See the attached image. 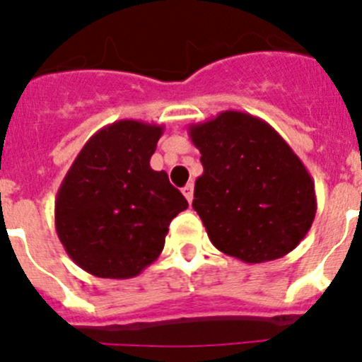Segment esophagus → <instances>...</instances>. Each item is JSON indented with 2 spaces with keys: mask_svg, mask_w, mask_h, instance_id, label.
Masks as SVG:
<instances>
[{
  "mask_svg": "<svg viewBox=\"0 0 362 362\" xmlns=\"http://www.w3.org/2000/svg\"><path fill=\"white\" fill-rule=\"evenodd\" d=\"M183 196L187 197L188 203H192V199H194V185H187V187L183 188Z\"/></svg>",
  "mask_w": 362,
  "mask_h": 362,
  "instance_id": "esophagus-1",
  "label": "esophagus"
}]
</instances>
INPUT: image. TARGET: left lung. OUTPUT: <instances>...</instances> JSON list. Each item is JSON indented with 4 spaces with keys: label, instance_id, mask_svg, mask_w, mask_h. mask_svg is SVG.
<instances>
[{
    "label": "left lung",
    "instance_id": "obj_1",
    "mask_svg": "<svg viewBox=\"0 0 362 362\" xmlns=\"http://www.w3.org/2000/svg\"><path fill=\"white\" fill-rule=\"evenodd\" d=\"M188 134L203 165L192 206L217 250L254 264L292 252L312 226L317 199L288 143L239 110L192 123Z\"/></svg>",
    "mask_w": 362,
    "mask_h": 362
}]
</instances>
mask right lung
<instances>
[{
	"label": "right lung",
	"mask_w": 362,
	"mask_h": 362,
	"mask_svg": "<svg viewBox=\"0 0 362 362\" xmlns=\"http://www.w3.org/2000/svg\"><path fill=\"white\" fill-rule=\"evenodd\" d=\"M163 130L136 119L98 130L57 190V238L92 276H139L163 252L170 221L188 209L166 172L150 168Z\"/></svg>",
	"instance_id": "obj_1"
}]
</instances>
